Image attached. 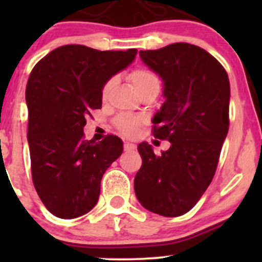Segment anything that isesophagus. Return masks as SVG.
I'll return each instance as SVG.
<instances>
[{"instance_id": "esophagus-1", "label": "esophagus", "mask_w": 262, "mask_h": 262, "mask_svg": "<svg viewBox=\"0 0 262 262\" xmlns=\"http://www.w3.org/2000/svg\"><path fill=\"white\" fill-rule=\"evenodd\" d=\"M135 149V144L129 143V141H125L124 143V150L125 151H130V150Z\"/></svg>"}]
</instances>
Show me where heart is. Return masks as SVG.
<instances>
[{"label":"heart","mask_w":262,"mask_h":262,"mask_svg":"<svg viewBox=\"0 0 262 262\" xmlns=\"http://www.w3.org/2000/svg\"><path fill=\"white\" fill-rule=\"evenodd\" d=\"M129 80H130L132 85L135 90H137L138 93L145 91V90L151 89V87H160V81H159V77L156 76L155 73H152L151 70L146 68H138L135 69L129 75ZM114 82H116V79L112 77L104 83L103 87H102L101 96L102 98H106L110 93L111 89H112ZM116 125L119 130L122 132L123 134H127L129 137H133L138 133V127H139V119L137 117L129 116V114H123V116H119L116 121Z\"/></svg>","instance_id":"heart-1"}]
</instances>
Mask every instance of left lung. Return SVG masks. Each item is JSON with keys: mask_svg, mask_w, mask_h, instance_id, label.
Segmentation results:
<instances>
[{"mask_svg": "<svg viewBox=\"0 0 262 262\" xmlns=\"http://www.w3.org/2000/svg\"><path fill=\"white\" fill-rule=\"evenodd\" d=\"M139 55L164 82L165 102L152 118V134L171 146L155 155L148 143L138 145L143 164L135 196L150 212L179 217L193 208L217 170L229 129V79L197 45L175 43Z\"/></svg>", "mask_w": 262, "mask_h": 262, "instance_id": "obj_1", "label": "left lung"}]
</instances>
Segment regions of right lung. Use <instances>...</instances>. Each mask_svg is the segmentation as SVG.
<instances>
[{
    "instance_id": "right-lung-1",
    "label": "right lung",
    "mask_w": 262,
    "mask_h": 262,
    "mask_svg": "<svg viewBox=\"0 0 262 262\" xmlns=\"http://www.w3.org/2000/svg\"><path fill=\"white\" fill-rule=\"evenodd\" d=\"M138 50H101L70 44L33 68L26 89L32 179L50 213L62 219L86 214L97 203L101 180L123 152L116 135L83 139L86 118L102 107V87L124 70Z\"/></svg>"
}]
</instances>
